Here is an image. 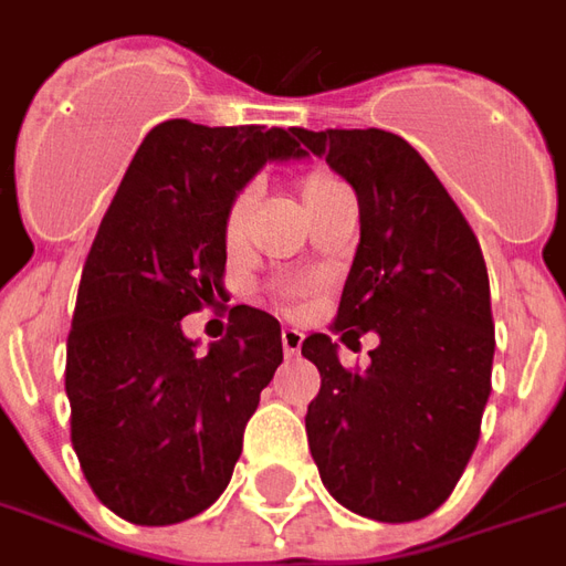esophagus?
<instances>
[{
    "mask_svg": "<svg viewBox=\"0 0 566 566\" xmlns=\"http://www.w3.org/2000/svg\"><path fill=\"white\" fill-rule=\"evenodd\" d=\"M282 348H284V355H287V357L300 355V348H303V333L294 331V327L282 331Z\"/></svg>",
    "mask_w": 566,
    "mask_h": 566,
    "instance_id": "34e87169",
    "label": "esophagus"
}]
</instances>
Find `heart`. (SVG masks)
Wrapping results in <instances>:
<instances>
[{"instance_id":"heart-1","label":"heart","mask_w":566,"mask_h":566,"mask_svg":"<svg viewBox=\"0 0 566 566\" xmlns=\"http://www.w3.org/2000/svg\"><path fill=\"white\" fill-rule=\"evenodd\" d=\"M339 187V181L327 172H312L303 178V202H306V211L315 209L321 199L333 193ZM251 206H254V190L251 187H242L233 199H230V206H227V218H223V235H227V242L235 245L242 235H245L248 227V214H251Z\"/></svg>"}]
</instances>
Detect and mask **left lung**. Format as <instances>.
<instances>
[{
	"mask_svg": "<svg viewBox=\"0 0 566 566\" xmlns=\"http://www.w3.org/2000/svg\"><path fill=\"white\" fill-rule=\"evenodd\" d=\"M355 187L360 242L333 333L376 331L367 369H345L327 333L303 343L321 373L306 433L324 488L376 522L439 510L479 442L494 321L470 223L412 145L385 129H296Z\"/></svg>",
	"mask_w": 566,
	"mask_h": 566,
	"instance_id": "left-lung-1",
	"label": "left lung"
}]
</instances>
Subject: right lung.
Wrapping results in <instances>:
<instances>
[{"label":"right lung","mask_w":566,"mask_h":566,"mask_svg":"<svg viewBox=\"0 0 566 566\" xmlns=\"http://www.w3.org/2000/svg\"><path fill=\"white\" fill-rule=\"evenodd\" d=\"M296 127L163 120L129 163L78 284L66 343L72 446L84 479L133 524H178L221 497L282 324L230 308L197 352L181 318L223 296L230 199L270 160H300Z\"/></svg>","instance_id":"right-lung-1"}]
</instances>
